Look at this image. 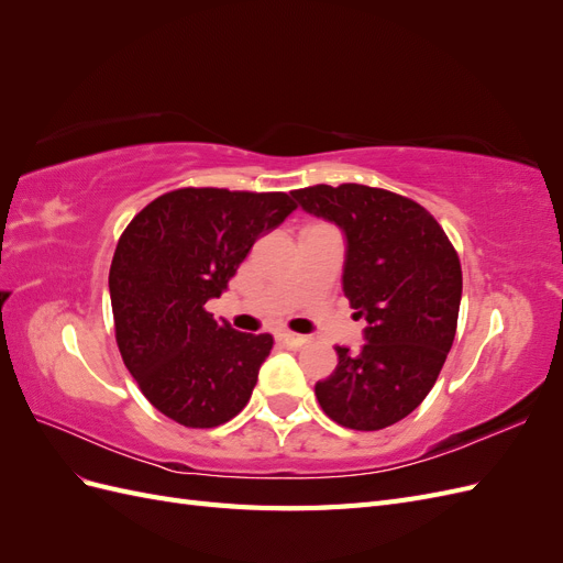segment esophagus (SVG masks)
I'll return each mask as SVG.
<instances>
[{
	"instance_id": "obj_1",
	"label": "esophagus",
	"mask_w": 563,
	"mask_h": 563,
	"mask_svg": "<svg viewBox=\"0 0 563 563\" xmlns=\"http://www.w3.org/2000/svg\"><path fill=\"white\" fill-rule=\"evenodd\" d=\"M275 340H277L279 345L291 347V350H298V347H302L305 343H308V338L298 335V333H291V331H277V333H275Z\"/></svg>"
}]
</instances>
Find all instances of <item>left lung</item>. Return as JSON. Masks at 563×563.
<instances>
[{
  "mask_svg": "<svg viewBox=\"0 0 563 563\" xmlns=\"http://www.w3.org/2000/svg\"><path fill=\"white\" fill-rule=\"evenodd\" d=\"M345 232L343 291L366 321L360 352L335 347L338 366L314 385L319 406L350 430L399 422L434 387L453 345L463 269L446 232L418 201L343 183L291 192Z\"/></svg>",
  "mask_w": 563,
  "mask_h": 563,
  "instance_id": "left-lung-1",
  "label": "left lung"
}]
</instances>
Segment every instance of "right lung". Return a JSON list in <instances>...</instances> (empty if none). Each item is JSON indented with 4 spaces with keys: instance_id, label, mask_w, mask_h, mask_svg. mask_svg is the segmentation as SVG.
Instances as JSON below:
<instances>
[{
    "instance_id": "obj_1",
    "label": "right lung",
    "mask_w": 563,
    "mask_h": 563,
    "mask_svg": "<svg viewBox=\"0 0 563 563\" xmlns=\"http://www.w3.org/2000/svg\"><path fill=\"white\" fill-rule=\"evenodd\" d=\"M298 203L286 192L180 187L150 201L110 265L117 347L145 399L185 428H218L249 404L269 333L207 312L261 234Z\"/></svg>"
}]
</instances>
